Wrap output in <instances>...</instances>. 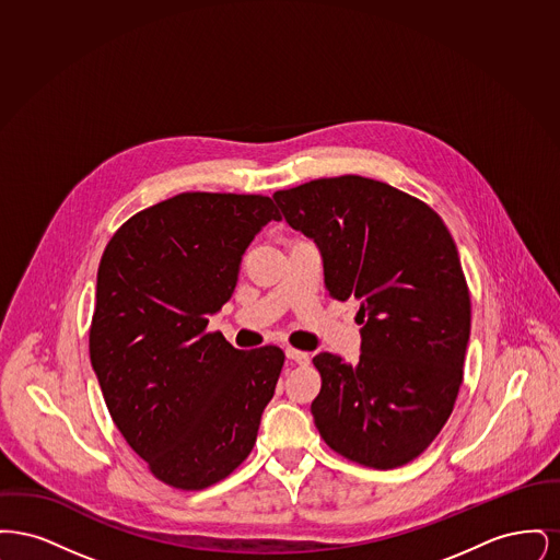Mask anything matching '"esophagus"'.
I'll list each match as a JSON object with an SVG mask.
<instances>
[{
	"label": "esophagus",
	"mask_w": 560,
	"mask_h": 560,
	"mask_svg": "<svg viewBox=\"0 0 560 560\" xmlns=\"http://www.w3.org/2000/svg\"><path fill=\"white\" fill-rule=\"evenodd\" d=\"M285 357L293 361V363H298V365H308L311 363V354L304 352V350H298V348H285Z\"/></svg>",
	"instance_id": "obj_1"
}]
</instances>
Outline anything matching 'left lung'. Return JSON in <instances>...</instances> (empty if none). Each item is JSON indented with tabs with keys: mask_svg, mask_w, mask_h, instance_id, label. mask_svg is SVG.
Masks as SVG:
<instances>
[{
	"mask_svg": "<svg viewBox=\"0 0 560 560\" xmlns=\"http://www.w3.org/2000/svg\"><path fill=\"white\" fill-rule=\"evenodd\" d=\"M272 199L319 245L327 292L357 300L363 325L357 365L331 352L313 359L315 427L361 466L411 462L450 420L464 380L470 292L452 233L424 201L352 174Z\"/></svg>",
	"mask_w": 560,
	"mask_h": 560,
	"instance_id": "1",
	"label": "left lung"
}]
</instances>
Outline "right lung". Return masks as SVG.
<instances>
[{
  "label": "right lung",
  "mask_w": 560,
  "mask_h": 560,
  "mask_svg": "<svg viewBox=\"0 0 560 560\" xmlns=\"http://www.w3.org/2000/svg\"><path fill=\"white\" fill-rule=\"evenodd\" d=\"M270 220L265 195L180 192L133 213L101 258L90 361L115 427L170 487L226 479L256 445L285 354L206 329Z\"/></svg>",
  "instance_id": "obj_1"
}]
</instances>
